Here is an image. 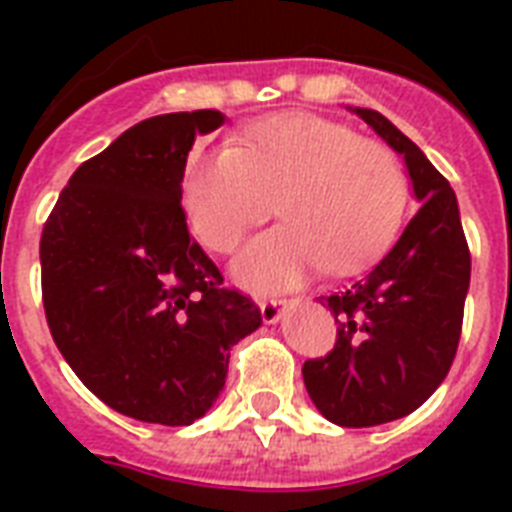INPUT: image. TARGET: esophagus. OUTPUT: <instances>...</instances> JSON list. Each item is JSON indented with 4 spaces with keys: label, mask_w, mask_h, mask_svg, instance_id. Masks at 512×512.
I'll return each instance as SVG.
<instances>
[{
    "label": "esophagus",
    "mask_w": 512,
    "mask_h": 512,
    "mask_svg": "<svg viewBox=\"0 0 512 512\" xmlns=\"http://www.w3.org/2000/svg\"><path fill=\"white\" fill-rule=\"evenodd\" d=\"M281 305H284L281 297H263L260 300V313H263L265 324H276L281 319Z\"/></svg>",
    "instance_id": "34e87169"
}]
</instances>
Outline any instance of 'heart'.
<instances>
[{
	"instance_id": "obj_1",
	"label": "heart",
	"mask_w": 512,
	"mask_h": 512,
	"mask_svg": "<svg viewBox=\"0 0 512 512\" xmlns=\"http://www.w3.org/2000/svg\"><path fill=\"white\" fill-rule=\"evenodd\" d=\"M406 199L393 148L313 114L263 119L239 146L193 151L183 172L188 223L212 252L231 255L273 207L284 220L233 265L252 289L295 287L319 268H364L398 233Z\"/></svg>"
}]
</instances>
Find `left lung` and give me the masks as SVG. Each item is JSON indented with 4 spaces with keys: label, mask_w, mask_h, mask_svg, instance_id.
<instances>
[{
    "label": "left lung",
    "mask_w": 512,
    "mask_h": 512,
    "mask_svg": "<svg viewBox=\"0 0 512 512\" xmlns=\"http://www.w3.org/2000/svg\"><path fill=\"white\" fill-rule=\"evenodd\" d=\"M356 114L404 156L420 207L388 255L321 297L335 313L337 340L327 356L305 361L303 380L329 422L372 428L412 414L452 369L470 249L449 180L385 116L372 108Z\"/></svg>",
    "instance_id": "1"
}]
</instances>
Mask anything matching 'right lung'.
<instances>
[{
  "label": "right lung",
  "instance_id": "right-lung-1",
  "mask_svg": "<svg viewBox=\"0 0 512 512\" xmlns=\"http://www.w3.org/2000/svg\"><path fill=\"white\" fill-rule=\"evenodd\" d=\"M220 111L135 124L71 175L42 228V303L76 377L116 412L191 425L263 324L185 223L183 172Z\"/></svg>",
  "mask_w": 512,
  "mask_h": 512
}]
</instances>
